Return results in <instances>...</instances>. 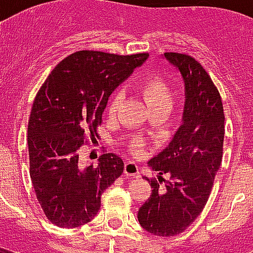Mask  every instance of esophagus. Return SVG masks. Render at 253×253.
Wrapping results in <instances>:
<instances>
[{
	"label": "esophagus",
	"mask_w": 253,
	"mask_h": 253,
	"mask_svg": "<svg viewBox=\"0 0 253 253\" xmlns=\"http://www.w3.org/2000/svg\"><path fill=\"white\" fill-rule=\"evenodd\" d=\"M125 174L127 177H139V168L135 162H127L125 165Z\"/></svg>",
	"instance_id": "esophagus-1"
}]
</instances>
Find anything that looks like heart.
Instances as JSON below:
<instances>
[{"mask_svg": "<svg viewBox=\"0 0 253 253\" xmlns=\"http://www.w3.org/2000/svg\"><path fill=\"white\" fill-rule=\"evenodd\" d=\"M141 92L150 110L151 108L170 107L171 102H173V95H171V89H170L169 84L161 79V78H158V76H153L150 79L145 80L141 85ZM119 102H121V96L115 95L114 99H112L111 104H110V112L111 114L117 111ZM138 147H139V142H135L134 149H138Z\"/></svg>", "mask_w": 253, "mask_h": 253, "instance_id": "obj_1", "label": "heart"}]
</instances>
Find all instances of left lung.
Returning <instances> with one entry per match:
<instances>
[{
    "mask_svg": "<svg viewBox=\"0 0 253 253\" xmlns=\"http://www.w3.org/2000/svg\"><path fill=\"white\" fill-rule=\"evenodd\" d=\"M162 57L182 76L184 112L168 147L149 161L158 179L169 174L170 181L160 189L146 178L153 190L138 211V221L151 235L169 237L182 233L203 212L221 165L225 118L220 93L203 65L182 53Z\"/></svg>",
    "mask_w": 253,
    "mask_h": 253,
    "instance_id": "8db88e82",
    "label": "left lung"
}]
</instances>
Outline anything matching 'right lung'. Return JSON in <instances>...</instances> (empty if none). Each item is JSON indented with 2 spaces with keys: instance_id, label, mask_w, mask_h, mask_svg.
I'll use <instances>...</instances> for the list:
<instances>
[{
  "instance_id": "right-lung-1",
  "label": "right lung",
  "mask_w": 253,
  "mask_h": 253,
  "mask_svg": "<svg viewBox=\"0 0 253 253\" xmlns=\"http://www.w3.org/2000/svg\"><path fill=\"white\" fill-rule=\"evenodd\" d=\"M147 57L79 50L56 65L37 93L28 125L31 179L55 225L91 221L102 193L123 173V160L114 153L103 154L96 166H80L79 149L85 134L95 141L110 95Z\"/></svg>"
}]
</instances>
